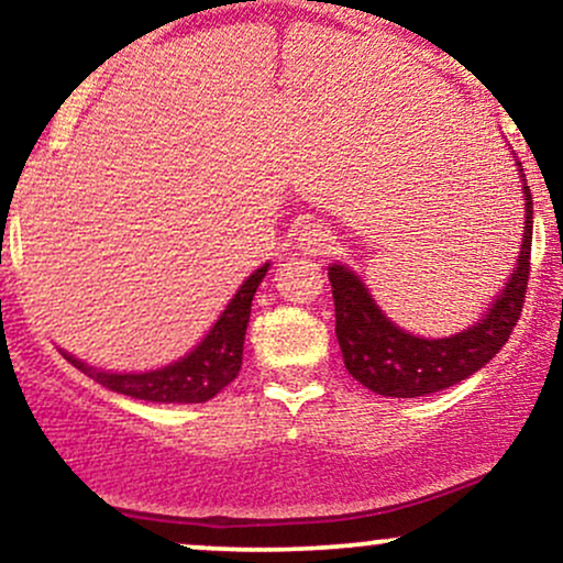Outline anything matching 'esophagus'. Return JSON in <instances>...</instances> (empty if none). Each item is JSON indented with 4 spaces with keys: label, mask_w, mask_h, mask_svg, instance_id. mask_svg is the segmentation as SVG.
I'll return each mask as SVG.
<instances>
[{
    "label": "esophagus",
    "mask_w": 563,
    "mask_h": 563,
    "mask_svg": "<svg viewBox=\"0 0 563 563\" xmlns=\"http://www.w3.org/2000/svg\"><path fill=\"white\" fill-rule=\"evenodd\" d=\"M294 241L301 254L320 256L331 249L333 238H331V230H328L322 222H318V219H307V222H301L299 228H296Z\"/></svg>",
    "instance_id": "1"
}]
</instances>
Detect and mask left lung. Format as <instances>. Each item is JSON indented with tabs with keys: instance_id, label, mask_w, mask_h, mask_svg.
<instances>
[{
	"instance_id": "8db88e82",
	"label": "left lung",
	"mask_w": 563,
	"mask_h": 563,
	"mask_svg": "<svg viewBox=\"0 0 563 563\" xmlns=\"http://www.w3.org/2000/svg\"><path fill=\"white\" fill-rule=\"evenodd\" d=\"M525 241L506 290L468 331L450 339H418L386 318L357 275L344 264L328 267L335 303V339L352 378L384 397H423L474 376L500 352L519 322L532 254V196L525 185Z\"/></svg>"
}]
</instances>
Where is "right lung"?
<instances>
[{
	"label": "right lung",
	"instance_id": "add662e5",
	"mask_svg": "<svg viewBox=\"0 0 563 563\" xmlns=\"http://www.w3.org/2000/svg\"><path fill=\"white\" fill-rule=\"evenodd\" d=\"M267 267L269 264H264L238 288V294L232 296L228 309L214 322L209 335L174 365L151 373H106L84 365L74 354L63 352V357L106 389L126 394V397L145 399V402H206V399L217 397L230 380H235L238 371H241L251 301H254L262 277L267 275Z\"/></svg>",
	"mask_w": 563,
	"mask_h": 563
}]
</instances>
